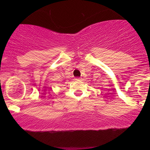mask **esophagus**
<instances>
[{
	"label": "esophagus",
	"mask_w": 150,
	"mask_h": 150,
	"mask_svg": "<svg viewBox=\"0 0 150 150\" xmlns=\"http://www.w3.org/2000/svg\"><path fill=\"white\" fill-rule=\"evenodd\" d=\"M80 79L81 78H80V77H77V78L75 79V80H80Z\"/></svg>",
	"instance_id": "1"
}]
</instances>
